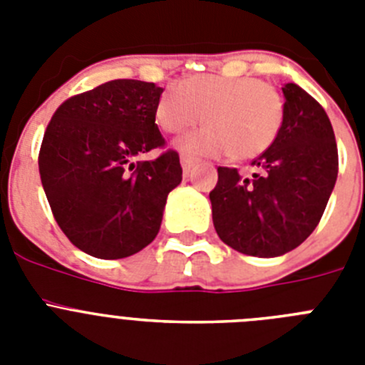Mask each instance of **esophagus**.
Wrapping results in <instances>:
<instances>
[{
    "mask_svg": "<svg viewBox=\"0 0 365 365\" xmlns=\"http://www.w3.org/2000/svg\"><path fill=\"white\" fill-rule=\"evenodd\" d=\"M193 164H195V159H193V157H188V155H180V166H182V172H185V175H188Z\"/></svg>",
    "mask_w": 365,
    "mask_h": 365,
    "instance_id": "esophagus-1",
    "label": "esophagus"
}]
</instances>
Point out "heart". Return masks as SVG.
Listing matches in <instances>:
<instances>
[{"instance_id": "1", "label": "heart", "mask_w": 365, "mask_h": 365, "mask_svg": "<svg viewBox=\"0 0 365 365\" xmlns=\"http://www.w3.org/2000/svg\"><path fill=\"white\" fill-rule=\"evenodd\" d=\"M202 115L206 128L179 138L175 146L180 151L252 160L278 140L285 104L263 80L195 74L168 87L155 108V122L166 133H182L199 124Z\"/></svg>"}]
</instances>
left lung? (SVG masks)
<instances>
[{"mask_svg":"<svg viewBox=\"0 0 365 365\" xmlns=\"http://www.w3.org/2000/svg\"><path fill=\"white\" fill-rule=\"evenodd\" d=\"M285 120L274 146L243 177L217 168L212 219L222 243L247 256L276 257L307 240L320 222L338 175V150L327 113L296 83L282 87Z\"/></svg>","mask_w":365,"mask_h":365,"instance_id":"left-lung-1","label":"left lung"}]
</instances>
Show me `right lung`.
Returning <instances> with one entry per match:
<instances>
[{"mask_svg": "<svg viewBox=\"0 0 365 365\" xmlns=\"http://www.w3.org/2000/svg\"><path fill=\"white\" fill-rule=\"evenodd\" d=\"M163 87L111 80L54 111L40 148L41 185L54 219L82 252L100 259L137 254L159 234L168 193L182 180L179 153L155 124Z\"/></svg>", "mask_w": 365, "mask_h": 365, "instance_id": "add662e5", "label": "right lung"}]
</instances>
